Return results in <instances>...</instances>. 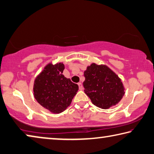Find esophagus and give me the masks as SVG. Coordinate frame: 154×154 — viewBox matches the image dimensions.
<instances>
[{"mask_svg":"<svg viewBox=\"0 0 154 154\" xmlns=\"http://www.w3.org/2000/svg\"><path fill=\"white\" fill-rule=\"evenodd\" d=\"M78 85H79V89H80V90H82V89H83V86H82V83H81V82H79V83H78Z\"/></svg>","mask_w":154,"mask_h":154,"instance_id":"1","label":"esophagus"}]
</instances>
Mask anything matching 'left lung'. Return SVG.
Here are the masks:
<instances>
[{"label":"left lung","instance_id":"8db88e82","mask_svg":"<svg viewBox=\"0 0 154 154\" xmlns=\"http://www.w3.org/2000/svg\"><path fill=\"white\" fill-rule=\"evenodd\" d=\"M84 75L85 93L97 107L108 109L118 104L124 95L122 80L106 65L91 64Z\"/></svg>","mask_w":154,"mask_h":154}]
</instances>
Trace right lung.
Returning a JSON list of instances; mask_svg holds the SVG:
<instances>
[{
    "instance_id": "obj_1",
    "label": "right lung",
    "mask_w": 154,
    "mask_h": 154,
    "mask_svg": "<svg viewBox=\"0 0 154 154\" xmlns=\"http://www.w3.org/2000/svg\"><path fill=\"white\" fill-rule=\"evenodd\" d=\"M63 63H50L34 81L33 92L39 104L52 113H60L71 104L79 90L78 85L63 75Z\"/></svg>"
}]
</instances>
